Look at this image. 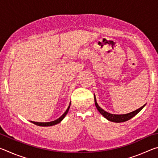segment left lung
Returning <instances> with one entry per match:
<instances>
[{
    "instance_id": "1",
    "label": "left lung",
    "mask_w": 158,
    "mask_h": 158,
    "mask_svg": "<svg viewBox=\"0 0 158 158\" xmlns=\"http://www.w3.org/2000/svg\"><path fill=\"white\" fill-rule=\"evenodd\" d=\"M95 104L96 108H97L99 112H100V113L105 118L107 119L109 121L115 122V123H121V122H125V121H128V120L131 119L132 118L135 116V115H137L141 109L145 106V105H144L139 109H137V110L134 111L132 112H130V113H128L126 114H112L106 112L98 105L97 102H96V100H95Z\"/></svg>"
}]
</instances>
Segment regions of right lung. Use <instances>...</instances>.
Masks as SVG:
<instances>
[{
	"instance_id": "right-lung-1",
	"label": "right lung",
	"mask_w": 158,
	"mask_h": 158,
	"mask_svg": "<svg viewBox=\"0 0 158 158\" xmlns=\"http://www.w3.org/2000/svg\"><path fill=\"white\" fill-rule=\"evenodd\" d=\"M69 106H70V103H69V105L67 109V110L65 111V113H64L62 116H61L60 118H58V119L55 120V121H51V122H47V123H39V122H35V121H31V123H33V124L35 125H39V126H52V125H54L56 124H58L59 123L62 121V120L65 118V116H66V114H68V112L69 111Z\"/></svg>"
}]
</instances>
